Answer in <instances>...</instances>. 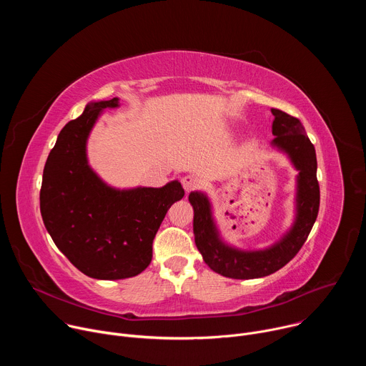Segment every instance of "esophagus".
Segmentation results:
<instances>
[{
	"label": "esophagus",
	"instance_id": "obj_1",
	"mask_svg": "<svg viewBox=\"0 0 366 366\" xmlns=\"http://www.w3.org/2000/svg\"><path fill=\"white\" fill-rule=\"evenodd\" d=\"M181 182H182V187H184V189H185V192H189V191H192L194 188L198 187V179H197L195 177H192V175L184 177V178L181 179Z\"/></svg>",
	"mask_w": 366,
	"mask_h": 366
}]
</instances>
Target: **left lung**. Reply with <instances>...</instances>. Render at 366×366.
<instances>
[{"label":"left lung","mask_w":366,"mask_h":366,"mask_svg":"<svg viewBox=\"0 0 366 366\" xmlns=\"http://www.w3.org/2000/svg\"><path fill=\"white\" fill-rule=\"evenodd\" d=\"M275 120L271 146L285 154L295 177L294 219L287 232L264 249H242L222 236L212 199L202 191L189 192L194 208V237L204 262L214 272L233 280H253L271 275L285 267L298 253L315 224L320 189L317 182L316 149L305 134L301 122L278 109L271 110Z\"/></svg>","instance_id":"left-lung-1"}]
</instances>
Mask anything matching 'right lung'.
Returning <instances> with one entry per match:
<instances>
[{"mask_svg": "<svg viewBox=\"0 0 366 366\" xmlns=\"http://www.w3.org/2000/svg\"><path fill=\"white\" fill-rule=\"evenodd\" d=\"M120 99L89 101L59 133L43 169L40 213L47 233L89 278L124 280L152 260V243L171 205L184 197L178 179L161 188H116L89 165L88 137L106 109Z\"/></svg>", "mask_w": 366, "mask_h": 366, "instance_id": "right-lung-1", "label": "right lung"}]
</instances>
